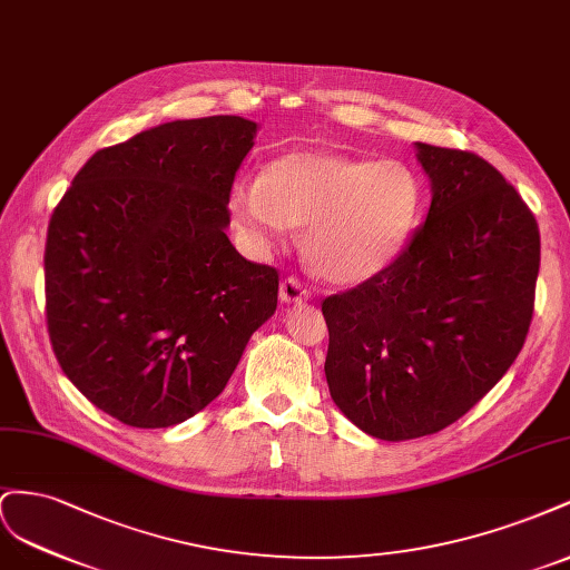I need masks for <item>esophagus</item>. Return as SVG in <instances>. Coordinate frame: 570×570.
Masks as SVG:
<instances>
[{
  "instance_id": "obj_1",
  "label": "esophagus",
  "mask_w": 570,
  "mask_h": 570,
  "mask_svg": "<svg viewBox=\"0 0 570 570\" xmlns=\"http://www.w3.org/2000/svg\"><path fill=\"white\" fill-rule=\"evenodd\" d=\"M279 298L282 303H305L307 298H311V294H307V288L301 284V279H296V276H288V279L282 282L279 286Z\"/></svg>"
}]
</instances>
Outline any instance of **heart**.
<instances>
[{"label":"heart","instance_id":"1","mask_svg":"<svg viewBox=\"0 0 570 570\" xmlns=\"http://www.w3.org/2000/svg\"><path fill=\"white\" fill-rule=\"evenodd\" d=\"M428 188L401 159L291 150L232 188V217L255 250L303 226L301 250L332 284H363L396 263L425 215Z\"/></svg>","mask_w":570,"mask_h":570}]
</instances>
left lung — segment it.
Masks as SVG:
<instances>
[{
	"mask_svg": "<svg viewBox=\"0 0 570 570\" xmlns=\"http://www.w3.org/2000/svg\"><path fill=\"white\" fill-rule=\"evenodd\" d=\"M415 150L432 188L425 224L392 267L322 303L330 394L384 442L449 428L507 375L540 272L538 222L490 161Z\"/></svg>",
	"mask_w": 570,
	"mask_h": 570,
	"instance_id": "obj_1",
	"label": "left lung"
}]
</instances>
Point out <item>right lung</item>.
I'll return each mask as SVG.
<instances>
[{"mask_svg": "<svg viewBox=\"0 0 570 570\" xmlns=\"http://www.w3.org/2000/svg\"><path fill=\"white\" fill-rule=\"evenodd\" d=\"M257 124L205 117L97 150L47 229V330L73 386L124 425L171 428L213 403L279 274L226 236Z\"/></svg>", "mask_w": 570, "mask_h": 570, "instance_id": "right-lung-1", "label": "right lung"}]
</instances>
